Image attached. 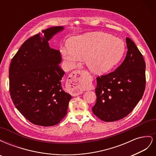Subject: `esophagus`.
Instances as JSON below:
<instances>
[{
	"instance_id": "obj_1",
	"label": "esophagus",
	"mask_w": 156,
	"mask_h": 156,
	"mask_svg": "<svg viewBox=\"0 0 156 156\" xmlns=\"http://www.w3.org/2000/svg\"><path fill=\"white\" fill-rule=\"evenodd\" d=\"M83 71L81 70H75L68 78V88L69 90L70 94L73 96H77L83 93L81 90L80 89V86L83 82Z\"/></svg>"
}]
</instances>
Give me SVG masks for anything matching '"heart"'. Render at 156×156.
<instances>
[{
    "mask_svg": "<svg viewBox=\"0 0 156 156\" xmlns=\"http://www.w3.org/2000/svg\"><path fill=\"white\" fill-rule=\"evenodd\" d=\"M126 49L121 39L102 32L75 37L70 46L61 48L64 58L71 68L81 60H87L90 69L97 73L111 70L119 63Z\"/></svg>",
    "mask_w": 156,
    "mask_h": 156,
    "instance_id": "obj_1",
    "label": "heart"
}]
</instances>
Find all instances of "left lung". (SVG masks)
<instances>
[{
	"instance_id": "left-lung-1",
	"label": "left lung",
	"mask_w": 156,
	"mask_h": 156,
	"mask_svg": "<svg viewBox=\"0 0 156 156\" xmlns=\"http://www.w3.org/2000/svg\"><path fill=\"white\" fill-rule=\"evenodd\" d=\"M124 60L115 71L98 77L96 103L92 112L100 120L114 122L128 115L142 98L146 63L134 42L126 37Z\"/></svg>"
}]
</instances>
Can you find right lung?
<instances>
[{"label": "right lung", "instance_id": "right-lung-1", "mask_svg": "<svg viewBox=\"0 0 156 156\" xmlns=\"http://www.w3.org/2000/svg\"><path fill=\"white\" fill-rule=\"evenodd\" d=\"M62 27L42 30L30 37L13 56L9 69L10 93L14 105L35 125L58 124L67 114L72 96L65 92L61 80L60 51L51 49L48 41Z\"/></svg>", "mask_w": 156, "mask_h": 156}]
</instances>
